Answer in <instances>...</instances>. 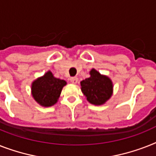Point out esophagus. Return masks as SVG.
<instances>
[{
  "label": "esophagus",
  "mask_w": 156,
  "mask_h": 156,
  "mask_svg": "<svg viewBox=\"0 0 156 156\" xmlns=\"http://www.w3.org/2000/svg\"><path fill=\"white\" fill-rule=\"evenodd\" d=\"M69 81H70V82H71L73 84H76V83L78 82V79L77 77H72V78H69Z\"/></svg>",
  "instance_id": "34e87169"
}]
</instances>
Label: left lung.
I'll use <instances>...</instances> for the list:
<instances>
[{
	"mask_svg": "<svg viewBox=\"0 0 156 156\" xmlns=\"http://www.w3.org/2000/svg\"><path fill=\"white\" fill-rule=\"evenodd\" d=\"M90 77L81 82V90L91 104H104L112 95L113 83L107 76L102 75L96 69L90 71Z\"/></svg>",
	"mask_w": 156,
	"mask_h": 156,
	"instance_id": "left-lung-1",
	"label": "left lung"
}]
</instances>
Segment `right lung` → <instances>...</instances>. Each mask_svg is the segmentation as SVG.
<instances>
[{"label": "right lung", "instance_id": "right-lung-1", "mask_svg": "<svg viewBox=\"0 0 156 156\" xmlns=\"http://www.w3.org/2000/svg\"><path fill=\"white\" fill-rule=\"evenodd\" d=\"M66 85L65 80L55 78L51 71H48L33 82L32 95L34 100L42 107H51L58 102L62 90Z\"/></svg>", "mask_w": 156, "mask_h": 156}]
</instances>
